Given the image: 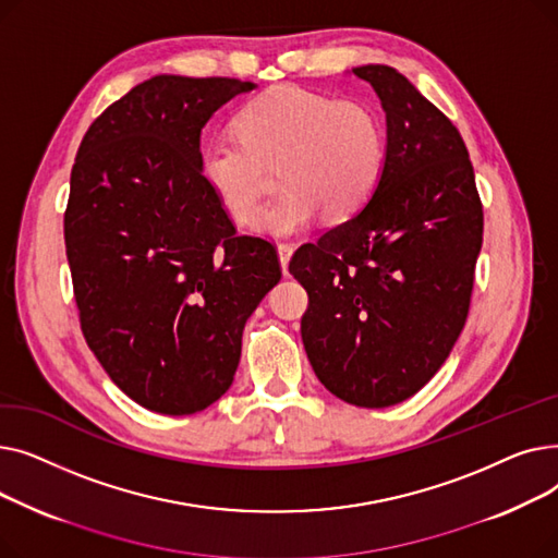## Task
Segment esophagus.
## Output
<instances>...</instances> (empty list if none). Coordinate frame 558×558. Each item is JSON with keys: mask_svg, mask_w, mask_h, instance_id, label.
<instances>
[{"mask_svg": "<svg viewBox=\"0 0 558 558\" xmlns=\"http://www.w3.org/2000/svg\"><path fill=\"white\" fill-rule=\"evenodd\" d=\"M291 253H294V246H291V244H278L280 267H282V271H284V274H287V264H289V257H291Z\"/></svg>", "mask_w": 558, "mask_h": 558, "instance_id": "34e87169", "label": "esophagus"}]
</instances>
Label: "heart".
<instances>
[{"label":"heart","instance_id":"b5f03b06","mask_svg":"<svg viewBox=\"0 0 558 558\" xmlns=\"http://www.w3.org/2000/svg\"><path fill=\"white\" fill-rule=\"evenodd\" d=\"M387 131L373 106L335 99L301 85H274L234 117V137H215L198 151L203 183L238 223L257 219L267 171L282 194L257 228L274 238L307 230L324 213L330 221L355 217L379 187Z\"/></svg>","mask_w":558,"mask_h":558}]
</instances>
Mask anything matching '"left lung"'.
Here are the masks:
<instances>
[{"mask_svg": "<svg viewBox=\"0 0 558 558\" xmlns=\"http://www.w3.org/2000/svg\"><path fill=\"white\" fill-rule=\"evenodd\" d=\"M387 112V162L364 210L303 244L307 360L330 393L368 409L418 393L459 339L482 251L473 162L448 117L389 65L353 70Z\"/></svg>", "mask_w": 558, "mask_h": 558, "instance_id": "obj_1", "label": "left lung"}]
</instances>
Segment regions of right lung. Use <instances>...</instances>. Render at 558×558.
<instances>
[{
  "label": "right lung",
  "mask_w": 558,
  "mask_h": 558,
  "mask_svg": "<svg viewBox=\"0 0 558 558\" xmlns=\"http://www.w3.org/2000/svg\"><path fill=\"white\" fill-rule=\"evenodd\" d=\"M251 81L160 74L110 104L76 151L65 251L83 337L131 400L203 412L232 385L276 246L238 234L198 173L201 131Z\"/></svg>",
  "instance_id": "obj_1"
}]
</instances>
